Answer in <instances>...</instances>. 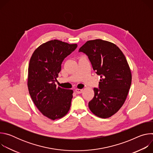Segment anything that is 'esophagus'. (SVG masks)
<instances>
[{
	"mask_svg": "<svg viewBox=\"0 0 153 153\" xmlns=\"http://www.w3.org/2000/svg\"><path fill=\"white\" fill-rule=\"evenodd\" d=\"M83 90L82 89H78V88H77V89H76V92L77 93V94H80V93H82V92H83Z\"/></svg>",
	"mask_w": 153,
	"mask_h": 153,
	"instance_id": "34e87169",
	"label": "esophagus"
}]
</instances>
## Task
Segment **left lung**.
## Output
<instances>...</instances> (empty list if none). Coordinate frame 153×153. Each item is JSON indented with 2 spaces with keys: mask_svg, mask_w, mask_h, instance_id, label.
I'll return each instance as SVG.
<instances>
[{
  "mask_svg": "<svg viewBox=\"0 0 153 153\" xmlns=\"http://www.w3.org/2000/svg\"><path fill=\"white\" fill-rule=\"evenodd\" d=\"M88 56L93 70L100 76L99 88L89 102L91 111L106 119L123 105L131 84V72L126 57L114 43L102 39L87 41L79 49Z\"/></svg>",
  "mask_w": 153,
  "mask_h": 153,
  "instance_id": "left-lung-1",
  "label": "left lung"
}]
</instances>
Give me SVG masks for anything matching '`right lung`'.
Returning <instances> with one entry per match:
<instances>
[{
    "label": "right lung",
    "instance_id": "right-lung-1",
    "mask_svg": "<svg viewBox=\"0 0 153 153\" xmlns=\"http://www.w3.org/2000/svg\"><path fill=\"white\" fill-rule=\"evenodd\" d=\"M77 47L54 39L42 43L31 57L27 82L29 93L40 112L50 119L63 117L70 109L73 91L57 87L55 82L63 60Z\"/></svg>",
    "mask_w": 153,
    "mask_h": 153
}]
</instances>
